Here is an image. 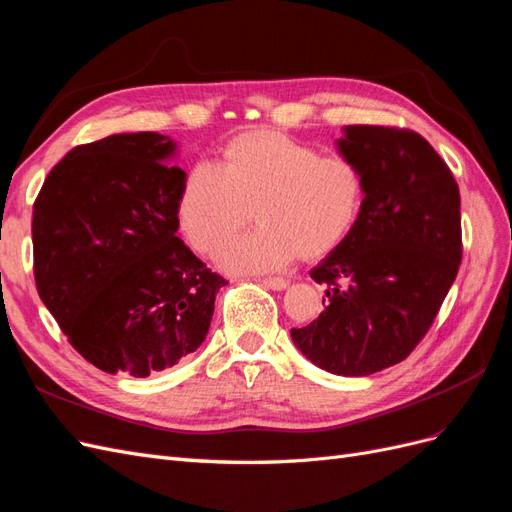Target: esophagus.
<instances>
[{"label":"esophagus","instance_id":"esophagus-1","mask_svg":"<svg viewBox=\"0 0 512 512\" xmlns=\"http://www.w3.org/2000/svg\"><path fill=\"white\" fill-rule=\"evenodd\" d=\"M260 284L271 288V290H284L288 286V280L286 277H262Z\"/></svg>","mask_w":512,"mask_h":512}]
</instances>
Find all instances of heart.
<instances>
[{"label":"heart","mask_w":512,"mask_h":512,"mask_svg":"<svg viewBox=\"0 0 512 512\" xmlns=\"http://www.w3.org/2000/svg\"><path fill=\"white\" fill-rule=\"evenodd\" d=\"M365 175L344 153L273 132L254 130L224 147L222 168L200 160L177 200L181 235L196 252L215 256L254 218L260 226L220 254L232 273L286 267L292 258L314 260L342 245L361 218Z\"/></svg>","instance_id":"obj_1"}]
</instances>
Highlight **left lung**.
<instances>
[{"mask_svg": "<svg viewBox=\"0 0 512 512\" xmlns=\"http://www.w3.org/2000/svg\"><path fill=\"white\" fill-rule=\"evenodd\" d=\"M339 151L361 166L365 203L346 241L312 269L324 312L292 342L337 376H369L421 344L463 254L459 185L425 138L395 126H346Z\"/></svg>", "mask_w": 512, "mask_h": 512, "instance_id": "8db88e82", "label": "left lung"}]
</instances>
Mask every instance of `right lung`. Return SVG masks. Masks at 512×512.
Here are the masks:
<instances>
[{
	"label": "right lung",
	"instance_id": "obj_1",
	"mask_svg": "<svg viewBox=\"0 0 512 512\" xmlns=\"http://www.w3.org/2000/svg\"><path fill=\"white\" fill-rule=\"evenodd\" d=\"M158 132L74 147L34 203V277L83 359L145 378L192 354L228 284L177 237L185 173Z\"/></svg>",
	"mask_w": 512,
	"mask_h": 512
}]
</instances>
